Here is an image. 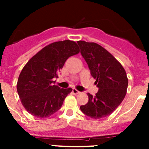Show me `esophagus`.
I'll list each match as a JSON object with an SVG mask.
<instances>
[{
    "instance_id": "34e87169",
    "label": "esophagus",
    "mask_w": 149,
    "mask_h": 149,
    "mask_svg": "<svg viewBox=\"0 0 149 149\" xmlns=\"http://www.w3.org/2000/svg\"><path fill=\"white\" fill-rule=\"evenodd\" d=\"M72 93H73L74 95H77V94H79V93H80V92H79L78 90H77V89H72Z\"/></svg>"
}]
</instances>
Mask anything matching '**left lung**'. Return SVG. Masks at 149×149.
<instances>
[{"instance_id": "left-lung-1", "label": "left lung", "mask_w": 149, "mask_h": 149, "mask_svg": "<svg viewBox=\"0 0 149 149\" xmlns=\"http://www.w3.org/2000/svg\"><path fill=\"white\" fill-rule=\"evenodd\" d=\"M77 44L98 87L95 96L88 93L89 101L81 106V110L93 119L104 118L110 115L125 98L128 84L126 72L121 63L100 45L85 41H78Z\"/></svg>"}]
</instances>
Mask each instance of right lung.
<instances>
[{"mask_svg": "<svg viewBox=\"0 0 149 149\" xmlns=\"http://www.w3.org/2000/svg\"><path fill=\"white\" fill-rule=\"evenodd\" d=\"M80 52L74 41L55 42L39 51L27 63L19 74L17 91L29 113L47 118L60 109L72 88L54 85L67 59Z\"/></svg>", "mask_w": 149, "mask_h": 149, "instance_id": "obj_1", "label": "right lung"}]
</instances>
